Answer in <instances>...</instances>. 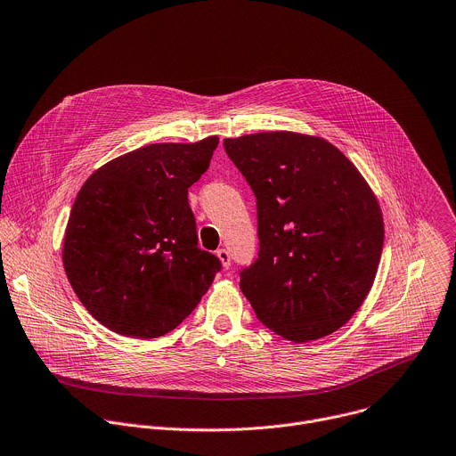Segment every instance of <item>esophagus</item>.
Wrapping results in <instances>:
<instances>
[{
  "instance_id": "esophagus-1",
  "label": "esophagus",
  "mask_w": 456,
  "mask_h": 456,
  "mask_svg": "<svg viewBox=\"0 0 456 456\" xmlns=\"http://www.w3.org/2000/svg\"><path fill=\"white\" fill-rule=\"evenodd\" d=\"M216 256H218V259L222 261V266H224V268H229V266H231V254H229L227 248H218V250H216Z\"/></svg>"
}]
</instances>
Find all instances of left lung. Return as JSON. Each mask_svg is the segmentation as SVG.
<instances>
[{
	"label": "left lung",
	"instance_id": "obj_1",
	"mask_svg": "<svg viewBox=\"0 0 456 456\" xmlns=\"http://www.w3.org/2000/svg\"><path fill=\"white\" fill-rule=\"evenodd\" d=\"M224 148L256 195L259 252L240 288L257 321L297 344L335 333L378 272L385 227L372 190L322 137L259 132Z\"/></svg>",
	"mask_w": 456,
	"mask_h": 456
}]
</instances>
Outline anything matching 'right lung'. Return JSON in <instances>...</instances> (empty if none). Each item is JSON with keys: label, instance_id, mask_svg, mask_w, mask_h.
I'll return each mask as SVG.
<instances>
[{"label": "right lung", "instance_id": "obj_1", "mask_svg": "<svg viewBox=\"0 0 456 456\" xmlns=\"http://www.w3.org/2000/svg\"><path fill=\"white\" fill-rule=\"evenodd\" d=\"M218 137L154 142L98 168L80 188L62 248L86 310L110 331L158 338L209 289L220 259L199 247L188 188L209 168Z\"/></svg>", "mask_w": 456, "mask_h": 456}]
</instances>
